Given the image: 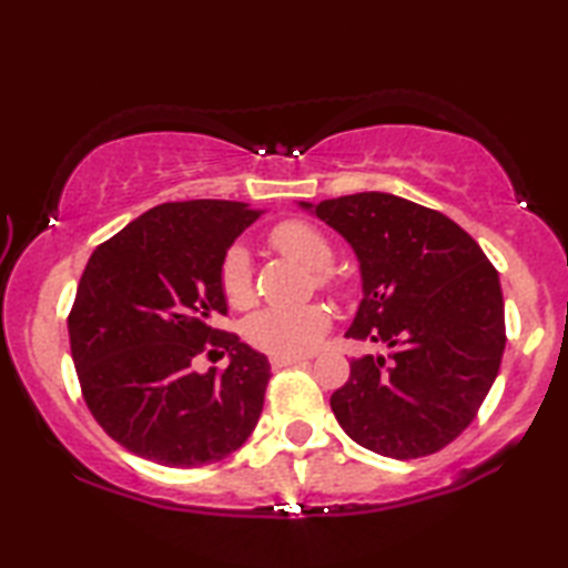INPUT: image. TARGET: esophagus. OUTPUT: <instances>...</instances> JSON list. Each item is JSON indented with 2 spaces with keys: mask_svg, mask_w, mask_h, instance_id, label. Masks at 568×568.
Wrapping results in <instances>:
<instances>
[{
  "mask_svg": "<svg viewBox=\"0 0 568 568\" xmlns=\"http://www.w3.org/2000/svg\"><path fill=\"white\" fill-rule=\"evenodd\" d=\"M273 368H287V365H303L307 358H273Z\"/></svg>",
  "mask_w": 568,
  "mask_h": 568,
  "instance_id": "obj_1",
  "label": "esophagus"
}]
</instances>
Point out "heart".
<instances>
[{
	"label": "heart",
	"instance_id": "1",
	"mask_svg": "<svg viewBox=\"0 0 568 568\" xmlns=\"http://www.w3.org/2000/svg\"><path fill=\"white\" fill-rule=\"evenodd\" d=\"M271 245L301 263L315 275L321 287H331L325 267L333 263V245L318 227L305 220H285L271 230ZM220 291L225 301L235 307H243L253 297V271H250V255L243 245L227 247L217 271ZM331 328V315L323 305H295V307H263L253 313L245 323V338L253 348L263 351L273 358H301L313 353Z\"/></svg>",
	"mask_w": 568,
	"mask_h": 568
}]
</instances>
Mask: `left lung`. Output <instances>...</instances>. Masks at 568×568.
I'll use <instances>...</instances> for the list:
<instances>
[{"label": "left lung", "mask_w": 568, "mask_h": 568, "mask_svg": "<svg viewBox=\"0 0 568 568\" xmlns=\"http://www.w3.org/2000/svg\"><path fill=\"white\" fill-rule=\"evenodd\" d=\"M297 207L358 257L363 301L345 338L386 348L351 361V378L331 396L341 428L388 458L436 454L476 418L501 368L496 267L454 220L388 192Z\"/></svg>", "instance_id": "obj_1"}]
</instances>
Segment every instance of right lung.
<instances>
[{
  "instance_id": "right-lung-1",
  "label": "right lung",
  "mask_w": 568,
  "mask_h": 568,
  "mask_svg": "<svg viewBox=\"0 0 568 568\" xmlns=\"http://www.w3.org/2000/svg\"><path fill=\"white\" fill-rule=\"evenodd\" d=\"M265 210L187 200L148 210L94 250L70 313L72 361L94 420L130 454L197 468L245 444L263 413L271 363L233 333L220 261ZM229 351L197 374L196 355Z\"/></svg>"
}]
</instances>
